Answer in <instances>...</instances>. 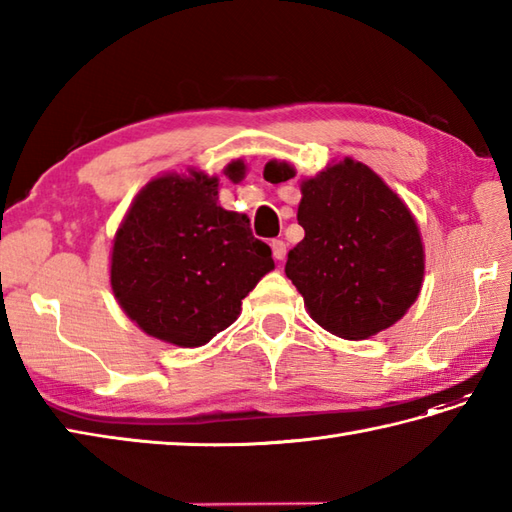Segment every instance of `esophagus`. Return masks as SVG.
Instances as JSON below:
<instances>
[{"label":"esophagus","instance_id":"obj_1","mask_svg":"<svg viewBox=\"0 0 512 512\" xmlns=\"http://www.w3.org/2000/svg\"><path fill=\"white\" fill-rule=\"evenodd\" d=\"M273 255H275V259L277 262H284L286 259V255H288V246H286V242L284 239H273Z\"/></svg>","mask_w":512,"mask_h":512}]
</instances>
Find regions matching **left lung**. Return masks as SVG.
I'll list each match as a JSON object with an SVG mask.
<instances>
[{"mask_svg":"<svg viewBox=\"0 0 512 512\" xmlns=\"http://www.w3.org/2000/svg\"><path fill=\"white\" fill-rule=\"evenodd\" d=\"M266 171L270 182L297 173L277 160ZM297 220L306 237L286 275L323 330L363 341L405 317L422 288L424 244L409 206L374 169L343 158L303 178Z\"/></svg>","mask_w":512,"mask_h":512,"instance_id":"8db88e82","label":"left lung"}]
</instances>
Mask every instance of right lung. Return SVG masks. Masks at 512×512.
I'll return each mask as SVG.
<instances>
[{
    "instance_id": "add662e5",
    "label": "right lung",
    "mask_w": 512,
    "mask_h": 512,
    "mask_svg": "<svg viewBox=\"0 0 512 512\" xmlns=\"http://www.w3.org/2000/svg\"><path fill=\"white\" fill-rule=\"evenodd\" d=\"M244 160L224 176L242 182ZM220 180L204 171L151 178L125 213L110 253L118 306L145 334L200 347L235 323L242 299L275 268L248 217L220 206Z\"/></svg>"
}]
</instances>
